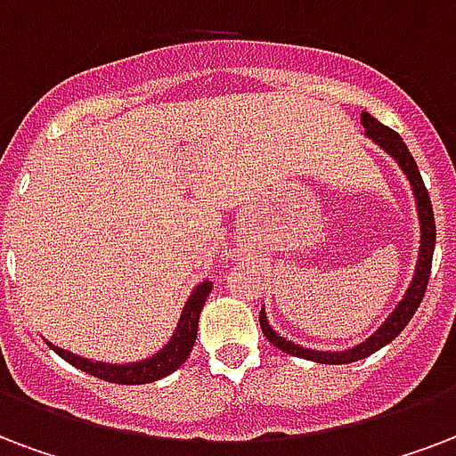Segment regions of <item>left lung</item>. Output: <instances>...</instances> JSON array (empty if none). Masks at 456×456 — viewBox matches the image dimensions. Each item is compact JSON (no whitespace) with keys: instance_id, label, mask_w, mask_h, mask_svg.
<instances>
[{"instance_id":"left-lung-1","label":"left lung","mask_w":456,"mask_h":456,"mask_svg":"<svg viewBox=\"0 0 456 456\" xmlns=\"http://www.w3.org/2000/svg\"><path fill=\"white\" fill-rule=\"evenodd\" d=\"M361 126H363L361 134L366 135V138H370L378 148H382V151L387 152V155L397 162L399 169L404 172L406 182L411 186L413 200H416V215H419V227H421V243H419V258H416V267H413L411 282L406 287L402 301L395 304V308L387 313V318H385L366 339H361V342L354 344V346L337 349V352L335 349H332V352H325V349H311V346L294 344L291 339L280 335V332L267 322L265 308H260V328H263V335H265L280 352L298 356V359L315 361V363H328V366H342V363H354V361L366 359V356L375 354L378 349H382L385 344H390L392 339L406 328V322L411 321V315L423 301V294H426V287H428L433 251H436V217H433V205H430V196L428 191H426V183H423L421 179V172H419V165H416V159L411 158V152H409L406 143L402 141V135H399L397 131H392L390 126L380 124L373 114L368 112H361Z\"/></svg>"}]
</instances>
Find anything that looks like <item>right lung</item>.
Segmentation results:
<instances>
[{
    "instance_id": "1",
    "label": "right lung",
    "mask_w": 456,
    "mask_h": 456,
    "mask_svg": "<svg viewBox=\"0 0 456 456\" xmlns=\"http://www.w3.org/2000/svg\"><path fill=\"white\" fill-rule=\"evenodd\" d=\"M210 289H213V284L208 282V280H203V282L193 287L191 297L183 304L182 315H179V322H176L172 337L167 339V344L159 352L151 354L148 359L128 361V363H107V361H93L86 359V356H78V354L66 352V349H59L52 342L47 344H50L52 352L59 354L66 363L81 368L83 373L95 375L100 380L117 382V385H145V382H155L159 378H167L174 370H179L183 366V361L189 359L198 335L200 311H203L205 301L210 297Z\"/></svg>"
}]
</instances>
